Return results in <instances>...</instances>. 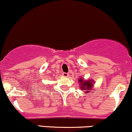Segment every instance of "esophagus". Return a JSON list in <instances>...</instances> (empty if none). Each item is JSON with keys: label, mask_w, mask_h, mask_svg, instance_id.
<instances>
[{"label": "esophagus", "mask_w": 132, "mask_h": 132, "mask_svg": "<svg viewBox=\"0 0 132 132\" xmlns=\"http://www.w3.org/2000/svg\"><path fill=\"white\" fill-rule=\"evenodd\" d=\"M63 76H64V77H68V76H69V74H68V73H66V72H63Z\"/></svg>", "instance_id": "1"}]
</instances>
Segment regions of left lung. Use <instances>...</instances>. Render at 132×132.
<instances>
[{"mask_svg": "<svg viewBox=\"0 0 132 132\" xmlns=\"http://www.w3.org/2000/svg\"><path fill=\"white\" fill-rule=\"evenodd\" d=\"M78 81L79 83H80V87L82 90H85V92H86V93L90 92L93 87V80H84V79L82 78V77H80V78L79 79Z\"/></svg>", "mask_w": 132, "mask_h": 132, "instance_id": "obj_1", "label": "left lung"}]
</instances>
